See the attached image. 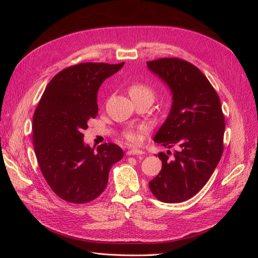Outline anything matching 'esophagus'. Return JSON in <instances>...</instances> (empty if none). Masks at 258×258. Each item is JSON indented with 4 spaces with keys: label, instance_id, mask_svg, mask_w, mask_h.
<instances>
[{
    "label": "esophagus",
    "instance_id": "1",
    "mask_svg": "<svg viewBox=\"0 0 258 258\" xmlns=\"http://www.w3.org/2000/svg\"><path fill=\"white\" fill-rule=\"evenodd\" d=\"M128 155H141L143 156L144 155V152L143 151H140V150H137V148H132V150H129L127 152Z\"/></svg>",
    "mask_w": 258,
    "mask_h": 258
}]
</instances>
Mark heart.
Returning a JSON list of instances; mask_svg holds the SVG:
<instances>
[{
	"mask_svg": "<svg viewBox=\"0 0 258 258\" xmlns=\"http://www.w3.org/2000/svg\"><path fill=\"white\" fill-rule=\"evenodd\" d=\"M154 89L150 85L143 82H135L129 86V95L132 99L142 98V97H150L154 98ZM124 139L131 143H136L138 141L137 134L134 131H127L123 135Z\"/></svg>",
	"mask_w": 258,
	"mask_h": 258,
	"instance_id": "heart-1",
	"label": "heart"
}]
</instances>
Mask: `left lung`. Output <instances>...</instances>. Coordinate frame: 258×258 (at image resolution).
Instances as JSON below:
<instances>
[{
    "mask_svg": "<svg viewBox=\"0 0 258 258\" xmlns=\"http://www.w3.org/2000/svg\"><path fill=\"white\" fill-rule=\"evenodd\" d=\"M147 68L166 82L173 103L167 120L154 141L165 147L159 174L150 182L158 200L177 204L194 197L214 172L224 151L225 117L217 92L206 75L190 62L179 58H160L146 62Z\"/></svg>",
    "mask_w": 258,
    "mask_h": 258,
    "instance_id": "obj_1",
    "label": "left lung"
}]
</instances>
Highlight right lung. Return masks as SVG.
I'll return each mask as SVG.
<instances>
[{"instance_id": "1", "label": "right lung", "mask_w": 258, "mask_h": 258, "mask_svg": "<svg viewBox=\"0 0 258 258\" xmlns=\"http://www.w3.org/2000/svg\"><path fill=\"white\" fill-rule=\"evenodd\" d=\"M124 62L108 64L84 62L52 77L33 115L32 141L41 172L62 200L87 204L103 192L114 163L123 157L121 148L104 143L85 145L83 131L98 115L97 93L105 79Z\"/></svg>"}]
</instances>
